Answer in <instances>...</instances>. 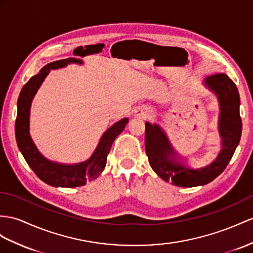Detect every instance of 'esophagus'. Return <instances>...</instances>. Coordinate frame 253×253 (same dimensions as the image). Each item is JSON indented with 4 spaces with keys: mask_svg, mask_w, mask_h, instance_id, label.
I'll return each mask as SVG.
<instances>
[{
    "mask_svg": "<svg viewBox=\"0 0 253 253\" xmlns=\"http://www.w3.org/2000/svg\"><path fill=\"white\" fill-rule=\"evenodd\" d=\"M150 115H151V110L148 109L140 108L134 111V116H137V118H140V119H147Z\"/></svg>",
    "mask_w": 253,
    "mask_h": 253,
    "instance_id": "esophagus-1",
    "label": "esophagus"
}]
</instances>
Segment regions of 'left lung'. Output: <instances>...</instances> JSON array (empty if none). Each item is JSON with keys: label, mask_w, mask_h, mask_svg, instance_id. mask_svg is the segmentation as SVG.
<instances>
[{"label": "left lung", "mask_w": 253, "mask_h": 253, "mask_svg": "<svg viewBox=\"0 0 253 253\" xmlns=\"http://www.w3.org/2000/svg\"><path fill=\"white\" fill-rule=\"evenodd\" d=\"M204 84L216 94L220 107L218 128L221 151L211 165L194 170L180 164L163 129L156 124L145 123V152L148 163L157 175L175 186L196 187L211 183L224 171L241 140L243 125L236 84L225 74L207 77Z\"/></svg>", "instance_id": "obj_1"}]
</instances>
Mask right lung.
Segmentation results:
<instances>
[{
  "instance_id": "obj_1",
  "label": "right lung",
  "mask_w": 253,
  "mask_h": 253,
  "mask_svg": "<svg viewBox=\"0 0 253 253\" xmlns=\"http://www.w3.org/2000/svg\"><path fill=\"white\" fill-rule=\"evenodd\" d=\"M69 63L82 64L79 59L69 57L66 60L55 61L46 65L40 73L32 77L24 84L17 103V119H16V140L19 150L32 170L42 182L53 187H74L84 186L87 182L95 179L103 171L107 164V156L110 153L115 138L124 130L128 123V119H123L116 122L102 134L95 152L89 159L84 163L75 165H62L50 161L44 158L37 150L33 140L30 135V109L37 89L40 88L44 78L50 73V69L65 67Z\"/></svg>"
}]
</instances>
